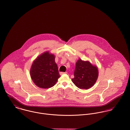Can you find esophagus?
<instances>
[{
    "mask_svg": "<svg viewBox=\"0 0 130 130\" xmlns=\"http://www.w3.org/2000/svg\"><path fill=\"white\" fill-rule=\"evenodd\" d=\"M67 74V72H60V74L61 75H63V74Z\"/></svg>",
    "mask_w": 130,
    "mask_h": 130,
    "instance_id": "obj_1",
    "label": "esophagus"
}]
</instances>
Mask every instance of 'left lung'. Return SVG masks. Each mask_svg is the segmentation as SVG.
I'll return each mask as SVG.
<instances>
[{
  "label": "left lung",
  "mask_w": 130,
  "mask_h": 130,
  "mask_svg": "<svg viewBox=\"0 0 130 130\" xmlns=\"http://www.w3.org/2000/svg\"><path fill=\"white\" fill-rule=\"evenodd\" d=\"M74 76V77L72 79L73 83L80 89H87L96 82L99 76V71L98 67L89 61L79 59L76 63Z\"/></svg>",
  "instance_id": "8db88e82"
}]
</instances>
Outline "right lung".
Here are the masks:
<instances>
[{
    "label": "right lung",
    "instance_id": "add662e5",
    "mask_svg": "<svg viewBox=\"0 0 130 130\" xmlns=\"http://www.w3.org/2000/svg\"><path fill=\"white\" fill-rule=\"evenodd\" d=\"M55 58L53 54L44 52L32 63L30 77L37 86L42 88L52 87L61 76Z\"/></svg>",
    "mask_w": 130,
    "mask_h": 130
}]
</instances>
